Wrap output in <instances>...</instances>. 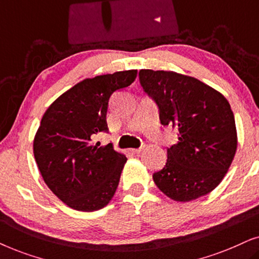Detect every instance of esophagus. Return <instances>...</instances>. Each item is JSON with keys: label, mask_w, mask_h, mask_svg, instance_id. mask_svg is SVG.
<instances>
[{"label": "esophagus", "mask_w": 259, "mask_h": 259, "mask_svg": "<svg viewBox=\"0 0 259 259\" xmlns=\"http://www.w3.org/2000/svg\"><path fill=\"white\" fill-rule=\"evenodd\" d=\"M141 151H143V147H139V148H132V152H133V153H140Z\"/></svg>", "instance_id": "34e87169"}]
</instances>
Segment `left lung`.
I'll list each match as a JSON object with an SVG mask.
<instances>
[{"label":"left lung","mask_w":259,"mask_h":259,"mask_svg":"<svg viewBox=\"0 0 259 259\" xmlns=\"http://www.w3.org/2000/svg\"><path fill=\"white\" fill-rule=\"evenodd\" d=\"M144 91L159 107L161 125L178 130L164 168L153 175L158 189L176 201L210 193L224 178L237 151L231 106L196 77L172 70L141 69Z\"/></svg>","instance_id":"obj_1"}]
</instances>
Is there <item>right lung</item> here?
Listing matches in <instances>:
<instances>
[{"label": "right lung", "instance_id": "1", "mask_svg": "<svg viewBox=\"0 0 259 259\" xmlns=\"http://www.w3.org/2000/svg\"><path fill=\"white\" fill-rule=\"evenodd\" d=\"M137 69L84 79L60 95L41 119L34 157L45 183L67 206L92 212L114 196L127 158L93 138L107 132L108 100L136 80Z\"/></svg>", "mask_w": 259, "mask_h": 259}]
</instances>
